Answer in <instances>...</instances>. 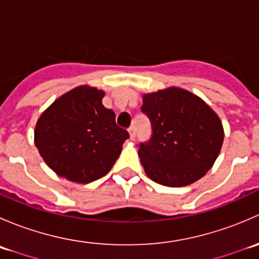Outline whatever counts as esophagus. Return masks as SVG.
I'll use <instances>...</instances> for the list:
<instances>
[{"label":"esophagus","instance_id":"1","mask_svg":"<svg viewBox=\"0 0 259 259\" xmlns=\"http://www.w3.org/2000/svg\"><path fill=\"white\" fill-rule=\"evenodd\" d=\"M127 132H129V137H130V139L132 140H134L135 139V127L134 126H132V127H129V130H127Z\"/></svg>","mask_w":259,"mask_h":259}]
</instances>
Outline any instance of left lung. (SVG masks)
Listing matches in <instances>:
<instances>
[{
	"mask_svg": "<svg viewBox=\"0 0 259 259\" xmlns=\"http://www.w3.org/2000/svg\"><path fill=\"white\" fill-rule=\"evenodd\" d=\"M142 111L153 135L140 144L145 174L165 187H185L208 173L221 153L224 129L215 111L185 89L143 94Z\"/></svg>",
	"mask_w": 259,
	"mask_h": 259,
	"instance_id": "8db88e82",
	"label": "left lung"
}]
</instances>
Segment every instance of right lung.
Wrapping results in <instances>:
<instances>
[{
  "instance_id": "right-lung-1",
  "label": "right lung",
  "mask_w": 259,
  "mask_h": 259,
  "mask_svg": "<svg viewBox=\"0 0 259 259\" xmlns=\"http://www.w3.org/2000/svg\"><path fill=\"white\" fill-rule=\"evenodd\" d=\"M105 93L80 85L57 98L35 126V145L59 177L88 184L106 176L129 138L103 105Z\"/></svg>"
}]
</instances>
